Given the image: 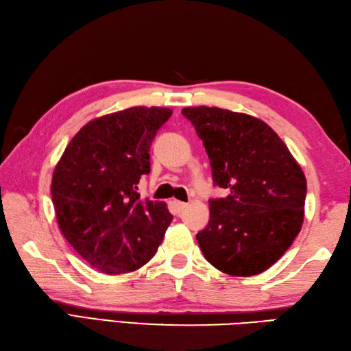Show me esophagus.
<instances>
[{
    "mask_svg": "<svg viewBox=\"0 0 351 351\" xmlns=\"http://www.w3.org/2000/svg\"><path fill=\"white\" fill-rule=\"evenodd\" d=\"M173 205H175V208L178 210V211H182L184 208H187V204H185V202H181V201H175L173 202Z\"/></svg>",
    "mask_w": 351,
    "mask_h": 351,
    "instance_id": "esophagus-1",
    "label": "esophagus"
}]
</instances>
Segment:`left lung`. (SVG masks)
<instances>
[{"label": "left lung", "mask_w": 351, "mask_h": 351, "mask_svg": "<svg viewBox=\"0 0 351 351\" xmlns=\"http://www.w3.org/2000/svg\"><path fill=\"white\" fill-rule=\"evenodd\" d=\"M210 158V221L196 234L204 257L236 277L266 271L298 236L307 184L280 136L256 117L221 108H184Z\"/></svg>", "instance_id": "1"}]
</instances>
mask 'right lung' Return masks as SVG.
<instances>
[{
  "instance_id": "1",
  "label": "right lung",
  "mask_w": 351,
  "mask_h": 351,
  "mask_svg": "<svg viewBox=\"0 0 351 351\" xmlns=\"http://www.w3.org/2000/svg\"><path fill=\"white\" fill-rule=\"evenodd\" d=\"M169 108L135 106L89 121L54 169L51 201L62 234L105 274L138 269L155 256L173 216L164 202L141 199L150 146Z\"/></svg>"
}]
</instances>
